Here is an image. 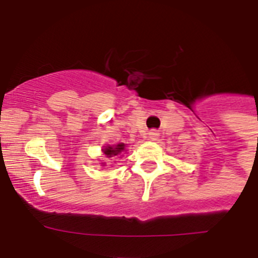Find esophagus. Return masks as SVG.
<instances>
[{"instance_id":"1","label":"esophagus","mask_w":258,"mask_h":258,"mask_svg":"<svg viewBox=\"0 0 258 258\" xmlns=\"http://www.w3.org/2000/svg\"><path fill=\"white\" fill-rule=\"evenodd\" d=\"M157 138H159V133H157L156 131H151L149 133V140L150 141H157Z\"/></svg>"}]
</instances>
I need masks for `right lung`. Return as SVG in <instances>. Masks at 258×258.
Segmentation results:
<instances>
[{"mask_svg": "<svg viewBox=\"0 0 258 258\" xmlns=\"http://www.w3.org/2000/svg\"><path fill=\"white\" fill-rule=\"evenodd\" d=\"M126 145L125 143H117V145H106L103 146V149H102V154L104 155L106 159H118V157H122V154L126 152ZM116 163V161H113ZM102 166H106V163H101Z\"/></svg>", "mask_w": 258, "mask_h": 258, "instance_id": "obj_1", "label": "right lung"}]
</instances>
